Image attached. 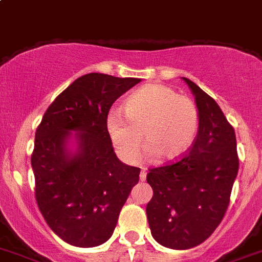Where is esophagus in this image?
<instances>
[{"label": "esophagus", "instance_id": "1", "mask_svg": "<svg viewBox=\"0 0 262 262\" xmlns=\"http://www.w3.org/2000/svg\"><path fill=\"white\" fill-rule=\"evenodd\" d=\"M140 180H141V181H145V180H146V171H145V169H142V171H141V173H140Z\"/></svg>", "mask_w": 262, "mask_h": 262}]
</instances>
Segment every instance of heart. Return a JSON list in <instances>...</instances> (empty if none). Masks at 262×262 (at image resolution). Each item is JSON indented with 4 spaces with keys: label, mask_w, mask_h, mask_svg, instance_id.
I'll return each instance as SVG.
<instances>
[{
    "label": "heart",
    "mask_w": 262,
    "mask_h": 262,
    "mask_svg": "<svg viewBox=\"0 0 262 262\" xmlns=\"http://www.w3.org/2000/svg\"><path fill=\"white\" fill-rule=\"evenodd\" d=\"M126 120L117 114L105 120L110 141L125 163H136L141 143L146 155L164 160L183 157L189 150L199 129V111L187 96L163 84H146L124 103Z\"/></svg>",
    "instance_id": "1"
}]
</instances>
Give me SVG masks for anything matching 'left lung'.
<instances>
[{"instance_id": "8db88e82", "label": "left lung", "mask_w": 262, "mask_h": 262, "mask_svg": "<svg viewBox=\"0 0 262 262\" xmlns=\"http://www.w3.org/2000/svg\"><path fill=\"white\" fill-rule=\"evenodd\" d=\"M199 110V133L187 155L148 169L152 199L146 206L151 235L171 249L204 243L222 222L239 169L236 136L222 110L194 82L184 78Z\"/></svg>"}]
</instances>
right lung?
<instances>
[{"label":"right lung","instance_id":"add662e5","mask_svg":"<svg viewBox=\"0 0 262 262\" xmlns=\"http://www.w3.org/2000/svg\"><path fill=\"white\" fill-rule=\"evenodd\" d=\"M140 82L82 75L55 99L37 126L31 157L37 206L51 230L72 246L107 242L140 180L141 169L119 160L105 129L116 99Z\"/></svg>","mask_w":262,"mask_h":262}]
</instances>
